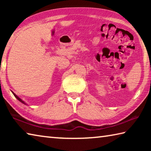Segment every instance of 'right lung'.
Instances as JSON below:
<instances>
[{
    "label": "right lung",
    "instance_id": "right-lung-1",
    "mask_svg": "<svg viewBox=\"0 0 151 151\" xmlns=\"http://www.w3.org/2000/svg\"><path fill=\"white\" fill-rule=\"evenodd\" d=\"M12 94H14V96L15 97H16V98H17V99H18V100H19V101L20 102H21V103H23L24 104H26V105H27V103H25V102H24V101H22L21 99H20V98H19V96H18L17 95V94H14V93H13V92H12Z\"/></svg>",
    "mask_w": 151,
    "mask_h": 151
}]
</instances>
